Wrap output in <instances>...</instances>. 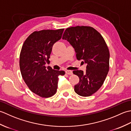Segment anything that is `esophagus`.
Segmentation results:
<instances>
[{
	"label": "esophagus",
	"mask_w": 131,
	"mask_h": 131,
	"mask_svg": "<svg viewBox=\"0 0 131 131\" xmlns=\"http://www.w3.org/2000/svg\"><path fill=\"white\" fill-rule=\"evenodd\" d=\"M65 73L66 74H68V75H72L73 74V71L71 70H66Z\"/></svg>",
	"instance_id": "1"
}]
</instances>
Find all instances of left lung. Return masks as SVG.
<instances>
[{
  "mask_svg": "<svg viewBox=\"0 0 131 131\" xmlns=\"http://www.w3.org/2000/svg\"><path fill=\"white\" fill-rule=\"evenodd\" d=\"M62 39L73 47L77 60L87 64L85 72L73 71L79 78L75 92L83 97L92 95L101 88L109 70L110 53L104 38L92 27L77 26L66 29Z\"/></svg>",
  "mask_w": 131,
  "mask_h": 131,
  "instance_id": "1",
  "label": "left lung"
}]
</instances>
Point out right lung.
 I'll use <instances>...</instances> for the list:
<instances>
[{
    "label": "right lung",
    "mask_w": 131,
    "mask_h": 131,
    "mask_svg": "<svg viewBox=\"0 0 131 131\" xmlns=\"http://www.w3.org/2000/svg\"><path fill=\"white\" fill-rule=\"evenodd\" d=\"M64 29L42 30L31 33L22 47L19 55V68L23 78L30 90L43 98L56 93L58 76L64 71L54 70L49 63L52 47L61 39Z\"/></svg>",
    "instance_id": "add662e5"
}]
</instances>
